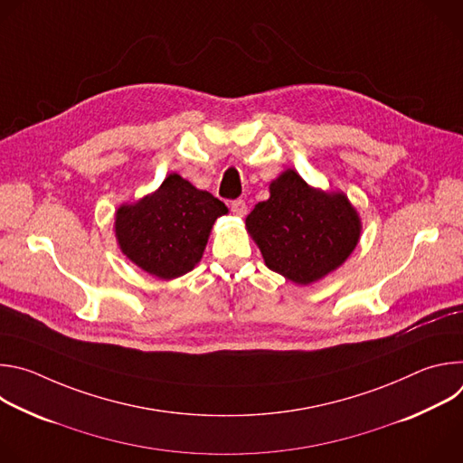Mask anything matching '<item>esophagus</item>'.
Masks as SVG:
<instances>
[{"instance_id":"34e87169","label":"esophagus","mask_w":463,"mask_h":463,"mask_svg":"<svg viewBox=\"0 0 463 463\" xmlns=\"http://www.w3.org/2000/svg\"><path fill=\"white\" fill-rule=\"evenodd\" d=\"M231 211H232L234 216H245L247 214V205H245L243 200H234L231 203Z\"/></svg>"}]
</instances>
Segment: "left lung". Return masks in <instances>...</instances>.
Listing matches in <instances>:
<instances>
[{
    "label": "left lung",
    "instance_id": "left-lung-1",
    "mask_svg": "<svg viewBox=\"0 0 463 463\" xmlns=\"http://www.w3.org/2000/svg\"><path fill=\"white\" fill-rule=\"evenodd\" d=\"M269 200L260 202L245 220L266 266L300 286L343 266L361 236V220L348 197L309 186L291 168L269 184Z\"/></svg>",
    "mask_w": 463,
    "mask_h": 463
}]
</instances>
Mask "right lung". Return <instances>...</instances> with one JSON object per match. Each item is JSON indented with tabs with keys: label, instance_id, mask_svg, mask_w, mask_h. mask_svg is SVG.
I'll return each instance as SVG.
<instances>
[{
	"label": "right lung",
	"instance_id": "add662e5",
	"mask_svg": "<svg viewBox=\"0 0 463 463\" xmlns=\"http://www.w3.org/2000/svg\"><path fill=\"white\" fill-rule=\"evenodd\" d=\"M227 207L207 190H197L179 174L134 205H120L115 236L120 250L143 271L172 280L202 260L214 222Z\"/></svg>",
	"mask_w": 463,
	"mask_h": 463
}]
</instances>
